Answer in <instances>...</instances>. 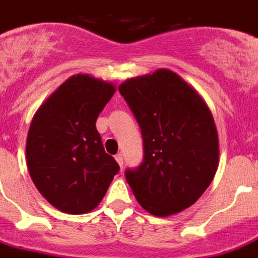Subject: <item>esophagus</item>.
<instances>
[{"label": "esophagus", "mask_w": 258, "mask_h": 258, "mask_svg": "<svg viewBox=\"0 0 258 258\" xmlns=\"http://www.w3.org/2000/svg\"><path fill=\"white\" fill-rule=\"evenodd\" d=\"M115 161L118 163L119 167H122V164H123V157H122V155H121V153H118V155L115 156Z\"/></svg>", "instance_id": "obj_1"}]
</instances>
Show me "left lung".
<instances>
[{
  "mask_svg": "<svg viewBox=\"0 0 258 258\" xmlns=\"http://www.w3.org/2000/svg\"><path fill=\"white\" fill-rule=\"evenodd\" d=\"M144 141V160L125 172L149 214L169 217L202 197L218 168L214 117L201 94L171 70L126 79L118 87Z\"/></svg>",
  "mask_w": 258,
  "mask_h": 258,
  "instance_id": "8db88e82",
  "label": "left lung"
}]
</instances>
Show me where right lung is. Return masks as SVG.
I'll list each match as a JSON object with an SVG mask.
<instances>
[{
  "label": "right lung",
  "instance_id": "1",
  "mask_svg": "<svg viewBox=\"0 0 258 258\" xmlns=\"http://www.w3.org/2000/svg\"><path fill=\"white\" fill-rule=\"evenodd\" d=\"M114 93L110 82L77 74L32 118L25 151L28 171L39 192L57 210L74 215L94 210L119 171L95 127Z\"/></svg>",
  "mask_w": 258,
  "mask_h": 258
}]
</instances>
